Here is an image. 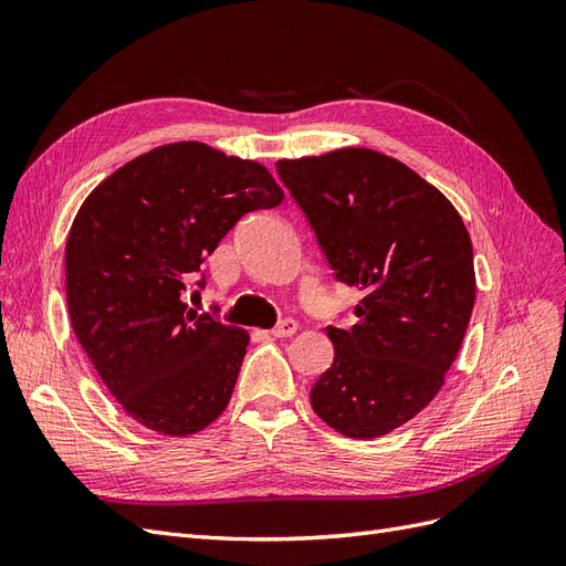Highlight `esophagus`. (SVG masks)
Segmentation results:
<instances>
[{
    "mask_svg": "<svg viewBox=\"0 0 566 566\" xmlns=\"http://www.w3.org/2000/svg\"><path fill=\"white\" fill-rule=\"evenodd\" d=\"M295 333H297V323L293 318H285L276 325V328H271L273 337H293Z\"/></svg>",
    "mask_w": 566,
    "mask_h": 566,
    "instance_id": "esophagus-1",
    "label": "esophagus"
}]
</instances>
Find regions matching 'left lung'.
<instances>
[{
	"instance_id": "obj_1",
	"label": "left lung",
	"mask_w": 566,
	"mask_h": 566,
	"mask_svg": "<svg viewBox=\"0 0 566 566\" xmlns=\"http://www.w3.org/2000/svg\"><path fill=\"white\" fill-rule=\"evenodd\" d=\"M337 281L364 290L349 331L325 328L333 366L314 413L349 439L416 418L453 366L474 306L472 241L453 202L401 160L337 148L276 163Z\"/></svg>"
}]
</instances>
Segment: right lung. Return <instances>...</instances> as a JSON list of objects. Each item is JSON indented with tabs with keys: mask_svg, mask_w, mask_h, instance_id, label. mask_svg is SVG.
I'll return each mask as SVG.
<instances>
[{
	"mask_svg": "<svg viewBox=\"0 0 566 566\" xmlns=\"http://www.w3.org/2000/svg\"><path fill=\"white\" fill-rule=\"evenodd\" d=\"M283 196L264 165L177 142L115 169L80 205L67 314L98 378L148 430L188 437L224 413L250 335L184 295L235 221Z\"/></svg>",
	"mask_w": 566,
	"mask_h": 566,
	"instance_id": "1",
	"label": "right lung"
}]
</instances>
